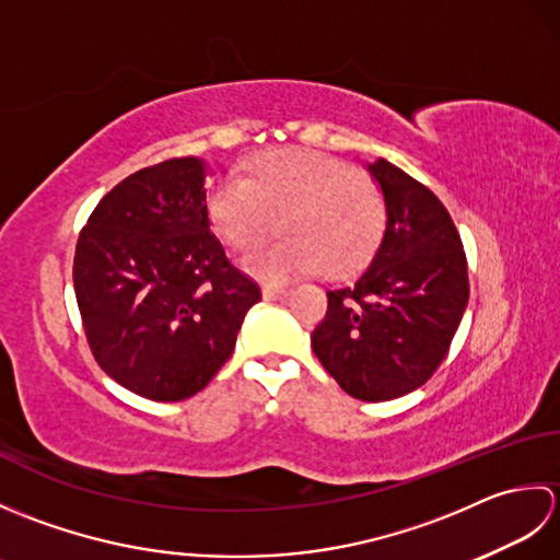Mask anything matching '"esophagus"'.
Here are the masks:
<instances>
[{
    "instance_id": "obj_1",
    "label": "esophagus",
    "mask_w": 560,
    "mask_h": 560,
    "mask_svg": "<svg viewBox=\"0 0 560 560\" xmlns=\"http://www.w3.org/2000/svg\"><path fill=\"white\" fill-rule=\"evenodd\" d=\"M289 295V291L283 287H261V299L265 301H283Z\"/></svg>"
}]
</instances>
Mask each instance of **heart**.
I'll return each mask as SVG.
<instances>
[{
	"label": "heart",
	"instance_id": "1",
	"mask_svg": "<svg viewBox=\"0 0 560 560\" xmlns=\"http://www.w3.org/2000/svg\"><path fill=\"white\" fill-rule=\"evenodd\" d=\"M207 211L217 231L241 253L265 245L279 225L287 237L245 259L261 279L281 281L323 269L347 277L361 269L383 237L385 201L351 163L307 149L265 151L243 180L209 189Z\"/></svg>",
	"mask_w": 560,
	"mask_h": 560
}]
</instances>
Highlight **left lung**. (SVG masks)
Instances as JSON below:
<instances>
[{"label": "left lung", "instance_id": "left-lung-1", "mask_svg": "<svg viewBox=\"0 0 560 560\" xmlns=\"http://www.w3.org/2000/svg\"><path fill=\"white\" fill-rule=\"evenodd\" d=\"M385 201V233L349 287L327 291L313 351L347 395L387 401L443 363L469 301L467 257L447 209L395 163H365Z\"/></svg>", "mask_w": 560, "mask_h": 560}]
</instances>
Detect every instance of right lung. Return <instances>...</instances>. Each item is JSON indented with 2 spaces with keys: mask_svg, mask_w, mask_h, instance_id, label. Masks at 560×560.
<instances>
[{
  "mask_svg": "<svg viewBox=\"0 0 560 560\" xmlns=\"http://www.w3.org/2000/svg\"><path fill=\"white\" fill-rule=\"evenodd\" d=\"M74 291L98 365L153 401L205 389L261 299L211 233L197 156L137 171L98 201L77 243Z\"/></svg>",
  "mask_w": 560,
  "mask_h": 560,
  "instance_id": "add662e5",
  "label": "right lung"
}]
</instances>
